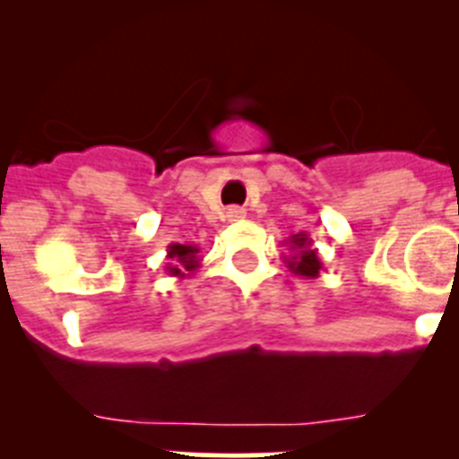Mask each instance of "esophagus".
Listing matches in <instances>:
<instances>
[{
	"mask_svg": "<svg viewBox=\"0 0 459 459\" xmlns=\"http://www.w3.org/2000/svg\"><path fill=\"white\" fill-rule=\"evenodd\" d=\"M241 218H246V211L241 209V206H230L227 209V221H241Z\"/></svg>",
	"mask_w": 459,
	"mask_h": 459,
	"instance_id": "esophagus-1",
	"label": "esophagus"
}]
</instances>
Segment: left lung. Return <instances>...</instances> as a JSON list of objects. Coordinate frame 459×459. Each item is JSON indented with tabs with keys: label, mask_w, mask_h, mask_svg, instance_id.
<instances>
[{
	"label": "left lung",
	"mask_w": 459,
	"mask_h": 459,
	"mask_svg": "<svg viewBox=\"0 0 459 459\" xmlns=\"http://www.w3.org/2000/svg\"><path fill=\"white\" fill-rule=\"evenodd\" d=\"M287 246H290V255H285L287 269L294 275H301V278H319L324 264L319 259L317 248H312V238L307 234H294V237L287 238Z\"/></svg>",
	"instance_id": "left-lung-1"
}]
</instances>
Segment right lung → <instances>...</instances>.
Here are the masks:
<instances>
[{
    "label": "right lung",
    "mask_w": 459,
    "mask_h": 459,
    "mask_svg": "<svg viewBox=\"0 0 459 459\" xmlns=\"http://www.w3.org/2000/svg\"><path fill=\"white\" fill-rule=\"evenodd\" d=\"M200 248L197 246H184V243H169L168 246V275L172 278H188L195 271L200 269L202 259L197 257Z\"/></svg>",
    "instance_id": "obj_1"
}]
</instances>
